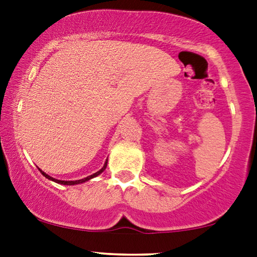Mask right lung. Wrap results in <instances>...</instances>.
Masks as SVG:
<instances>
[{"mask_svg":"<svg viewBox=\"0 0 257 257\" xmlns=\"http://www.w3.org/2000/svg\"><path fill=\"white\" fill-rule=\"evenodd\" d=\"M106 165H107V161L106 163L104 164V166H103V168H101V170H99L98 172H96V173L94 174H92V175H90V177H87V178H84V179H80V180H75V181H63V180H57V179H54V178H51L50 175H48V174H45L43 171H41L42 172V174L44 175L45 178H48V179H50V180H52V181H55V182H58V184H61V185H77V184H82V182H85V181H87V180H90V179H92V178H94V177H97V175H99L101 172H103L105 168H106Z\"/></svg>","mask_w":257,"mask_h":257,"instance_id":"add662e5","label":"right lung"}]
</instances>
